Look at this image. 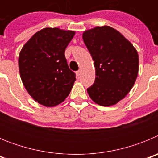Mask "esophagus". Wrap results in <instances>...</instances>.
<instances>
[{"label": "esophagus", "instance_id": "obj_1", "mask_svg": "<svg viewBox=\"0 0 158 158\" xmlns=\"http://www.w3.org/2000/svg\"><path fill=\"white\" fill-rule=\"evenodd\" d=\"M81 73V69H79V70H77L76 72V74H77V77L80 76Z\"/></svg>", "mask_w": 158, "mask_h": 158}]
</instances>
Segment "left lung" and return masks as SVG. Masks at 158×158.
<instances>
[{
  "label": "left lung",
  "instance_id": "obj_1",
  "mask_svg": "<svg viewBox=\"0 0 158 158\" xmlns=\"http://www.w3.org/2000/svg\"><path fill=\"white\" fill-rule=\"evenodd\" d=\"M96 68V79L87 89L92 100L111 106L123 99L133 87L139 72V55L121 33L109 26L96 27L83 33Z\"/></svg>",
  "mask_w": 158,
  "mask_h": 158
}]
</instances>
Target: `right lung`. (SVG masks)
<instances>
[{
	"mask_svg": "<svg viewBox=\"0 0 158 158\" xmlns=\"http://www.w3.org/2000/svg\"><path fill=\"white\" fill-rule=\"evenodd\" d=\"M74 34L56 27L42 29L19 53V69L23 85L40 104L58 105L70 93L76 74L68 66L65 51Z\"/></svg>",
	"mask_w": 158,
	"mask_h": 158,
	"instance_id": "add662e5",
	"label": "right lung"
}]
</instances>
